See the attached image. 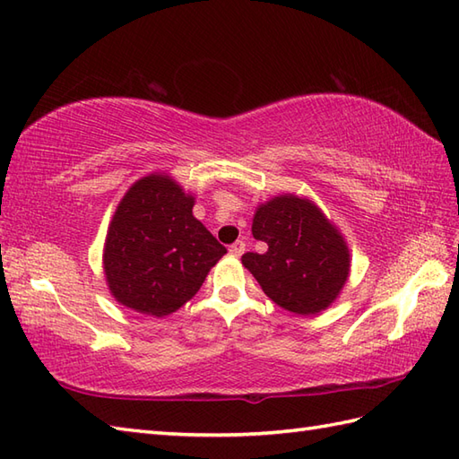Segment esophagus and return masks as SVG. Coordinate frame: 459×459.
<instances>
[{"label":"esophagus","instance_id":"1","mask_svg":"<svg viewBox=\"0 0 459 459\" xmlns=\"http://www.w3.org/2000/svg\"><path fill=\"white\" fill-rule=\"evenodd\" d=\"M245 247H247L245 242H242V240H237L235 245H230V247H229V252H230L232 256H240L242 252H245Z\"/></svg>","mask_w":459,"mask_h":459}]
</instances>
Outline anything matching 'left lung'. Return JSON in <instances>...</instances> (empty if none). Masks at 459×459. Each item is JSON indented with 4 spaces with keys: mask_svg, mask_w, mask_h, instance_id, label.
<instances>
[{
    "mask_svg": "<svg viewBox=\"0 0 459 459\" xmlns=\"http://www.w3.org/2000/svg\"><path fill=\"white\" fill-rule=\"evenodd\" d=\"M252 237L268 248L242 255V266L276 306L317 316L335 304L351 274V252L343 232L314 201L278 193L258 203Z\"/></svg>",
    "mask_w": 459,
    "mask_h": 459,
    "instance_id": "obj_1",
    "label": "left lung"
}]
</instances>
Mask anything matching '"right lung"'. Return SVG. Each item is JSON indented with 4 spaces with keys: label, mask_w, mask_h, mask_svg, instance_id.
<instances>
[{
    "label": "right lung",
    "mask_w": 459,
    "mask_h": 459,
    "mask_svg": "<svg viewBox=\"0 0 459 459\" xmlns=\"http://www.w3.org/2000/svg\"><path fill=\"white\" fill-rule=\"evenodd\" d=\"M195 193L165 171L130 185L116 207L102 250L110 296L142 316L165 317L197 294L227 255L193 217Z\"/></svg>",
    "instance_id": "add662e5"
}]
</instances>
